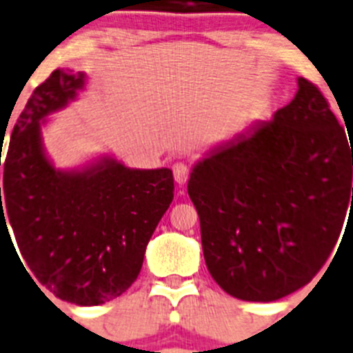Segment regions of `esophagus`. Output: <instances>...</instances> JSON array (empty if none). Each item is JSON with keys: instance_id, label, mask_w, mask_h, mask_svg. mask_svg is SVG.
I'll return each instance as SVG.
<instances>
[{"instance_id": "1", "label": "esophagus", "mask_w": 353, "mask_h": 353, "mask_svg": "<svg viewBox=\"0 0 353 353\" xmlns=\"http://www.w3.org/2000/svg\"><path fill=\"white\" fill-rule=\"evenodd\" d=\"M172 170H174V179H176L177 185H186L188 177H190V168L186 167L185 163H176V165L172 167Z\"/></svg>"}]
</instances>
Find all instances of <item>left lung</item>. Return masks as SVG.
Returning a JSON list of instances; mask_svg holds the SVG:
<instances>
[{
	"label": "left lung",
	"instance_id": "left-lung-1",
	"mask_svg": "<svg viewBox=\"0 0 353 353\" xmlns=\"http://www.w3.org/2000/svg\"><path fill=\"white\" fill-rule=\"evenodd\" d=\"M348 140L325 97L300 77L294 99L271 120H254L194 163L188 195L204 260L228 294L268 303L316 276L352 213Z\"/></svg>",
	"mask_w": 353,
	"mask_h": 353
}]
</instances>
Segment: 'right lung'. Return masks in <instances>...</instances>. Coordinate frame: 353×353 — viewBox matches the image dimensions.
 I'll return each mask as SVG.
<instances>
[{"label": "right lung", "mask_w": 353, "mask_h": 353, "mask_svg": "<svg viewBox=\"0 0 353 353\" xmlns=\"http://www.w3.org/2000/svg\"><path fill=\"white\" fill-rule=\"evenodd\" d=\"M85 84L82 71L55 70L26 102L3 165L0 239L10 236L8 223L23 268L39 285L91 307L118 298L138 278L150 236L174 199V177L170 168H131L112 154L71 168L53 165L43 127Z\"/></svg>", "instance_id": "add662e5"}]
</instances>
